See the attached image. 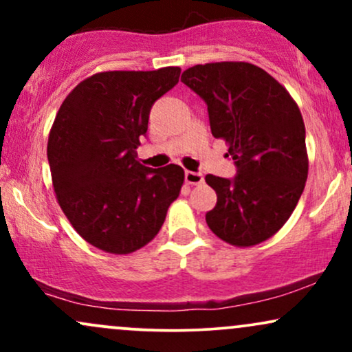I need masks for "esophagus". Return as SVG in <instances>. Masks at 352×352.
I'll list each match as a JSON object with an SVG mask.
<instances>
[{"label": "esophagus", "mask_w": 352, "mask_h": 352, "mask_svg": "<svg viewBox=\"0 0 352 352\" xmlns=\"http://www.w3.org/2000/svg\"><path fill=\"white\" fill-rule=\"evenodd\" d=\"M185 182H187L188 185H200V184H204V175L199 172L187 170L185 172Z\"/></svg>", "instance_id": "esophagus-1"}]
</instances>
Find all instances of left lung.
Here are the masks:
<instances>
[{"label": "left lung", "instance_id": "left-lung-1", "mask_svg": "<svg viewBox=\"0 0 352 352\" xmlns=\"http://www.w3.org/2000/svg\"><path fill=\"white\" fill-rule=\"evenodd\" d=\"M182 82L207 102L212 134L238 167L233 180L205 177L217 192L207 225L238 248L266 241L292 217L308 179L300 107L273 76L241 60L197 64Z\"/></svg>", "mask_w": 352, "mask_h": 352}]
</instances>
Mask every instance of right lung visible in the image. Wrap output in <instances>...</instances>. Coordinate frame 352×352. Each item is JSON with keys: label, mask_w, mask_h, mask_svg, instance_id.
Returning a JSON list of instances; mask_svg holds the SVG:
<instances>
[{"label": "right lung", "mask_w": 352, "mask_h": 352, "mask_svg": "<svg viewBox=\"0 0 352 352\" xmlns=\"http://www.w3.org/2000/svg\"><path fill=\"white\" fill-rule=\"evenodd\" d=\"M180 67L106 71L84 79L60 104L50 139L52 187L87 243L129 254L155 238L185 180L180 165L137 160L152 104L179 82Z\"/></svg>", "instance_id": "obj_1"}]
</instances>
